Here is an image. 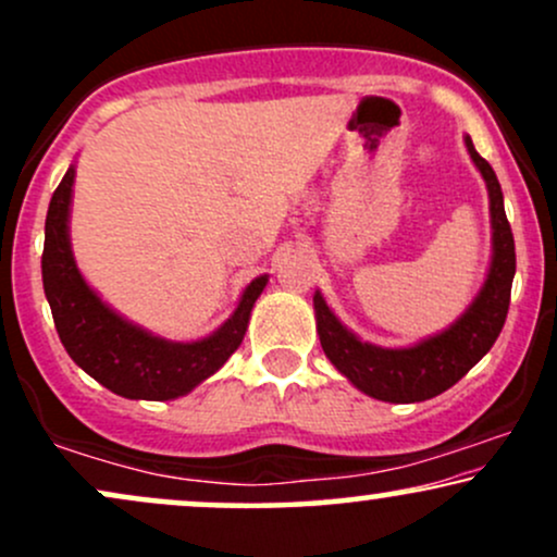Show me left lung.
<instances>
[{"label":"left lung","instance_id":"obj_1","mask_svg":"<svg viewBox=\"0 0 557 557\" xmlns=\"http://www.w3.org/2000/svg\"><path fill=\"white\" fill-rule=\"evenodd\" d=\"M466 151L487 183L492 257L484 283L466 311L445 330L406 348H382L348 330L330 309L322 293H314L317 335L324 356L363 395L385 403H419L445 393L495 345L508 317L510 285L516 274V246L503 207V190L487 159L476 154L463 136Z\"/></svg>","mask_w":557,"mask_h":557}]
</instances>
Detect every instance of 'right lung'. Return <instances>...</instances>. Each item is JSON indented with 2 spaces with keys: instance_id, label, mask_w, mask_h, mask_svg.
Listing matches in <instances>:
<instances>
[{
  "instance_id": "obj_1",
  "label": "right lung",
  "mask_w": 557,
  "mask_h": 557,
  "mask_svg": "<svg viewBox=\"0 0 557 557\" xmlns=\"http://www.w3.org/2000/svg\"><path fill=\"white\" fill-rule=\"evenodd\" d=\"M73 183L75 164H70L49 201L41 257L44 293L70 359L123 398L172 400L188 395L238 350L270 274H259L246 285L233 314L212 335L190 343L159 337L117 314L81 274L70 246Z\"/></svg>"
}]
</instances>
